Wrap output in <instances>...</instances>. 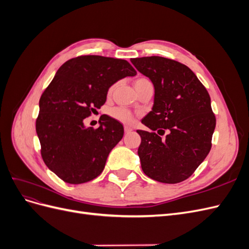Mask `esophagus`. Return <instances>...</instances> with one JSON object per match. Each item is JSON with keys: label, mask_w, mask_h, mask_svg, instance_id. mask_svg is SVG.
Here are the masks:
<instances>
[{"label": "esophagus", "mask_w": 249, "mask_h": 249, "mask_svg": "<svg viewBox=\"0 0 249 249\" xmlns=\"http://www.w3.org/2000/svg\"><path fill=\"white\" fill-rule=\"evenodd\" d=\"M131 131H133V126L132 125H124V132L125 133H129Z\"/></svg>", "instance_id": "obj_1"}]
</instances>
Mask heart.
<instances>
[{
    "label": "heart",
    "instance_id": "obj_1",
    "mask_svg": "<svg viewBox=\"0 0 249 249\" xmlns=\"http://www.w3.org/2000/svg\"><path fill=\"white\" fill-rule=\"evenodd\" d=\"M147 82H150V81L146 78H139L136 80V82H135V86L139 85V84H143V83H147ZM113 89H114V86L110 87L108 92L111 93L113 91ZM110 115L114 119L118 120V122L124 123V124H131L134 120L133 113L130 110H127L125 108H122V107H117V108L112 109L110 112Z\"/></svg>",
    "mask_w": 249,
    "mask_h": 249
}]
</instances>
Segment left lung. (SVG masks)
Returning a JSON list of instances; mask_svg holds the SVG:
<instances>
[{"mask_svg":"<svg viewBox=\"0 0 249 249\" xmlns=\"http://www.w3.org/2000/svg\"><path fill=\"white\" fill-rule=\"evenodd\" d=\"M131 62L155 87L153 109L141 120L152 132L137 130L141 168L157 182H183L212 147L216 118L210 95L189 67L176 60L152 56Z\"/></svg>","mask_w":249,"mask_h":249,"instance_id":"1","label":"left lung"}]
</instances>
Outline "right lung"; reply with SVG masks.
<instances>
[{"label":"right lung","instance_id":"obj_1","mask_svg":"<svg viewBox=\"0 0 249 249\" xmlns=\"http://www.w3.org/2000/svg\"><path fill=\"white\" fill-rule=\"evenodd\" d=\"M136 73L126 60L96 55L70 59L57 71L40 96L36 133L43 162L64 182L86 183L104 170L124 126L108 115L97 129L84 119L103 106L114 83Z\"/></svg>","mask_w":249,"mask_h":249}]
</instances>
